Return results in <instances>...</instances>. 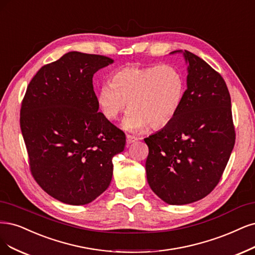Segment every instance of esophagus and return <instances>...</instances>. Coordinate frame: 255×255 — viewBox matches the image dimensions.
Segmentation results:
<instances>
[{
	"instance_id": "34e87169",
	"label": "esophagus",
	"mask_w": 255,
	"mask_h": 255,
	"mask_svg": "<svg viewBox=\"0 0 255 255\" xmlns=\"http://www.w3.org/2000/svg\"><path fill=\"white\" fill-rule=\"evenodd\" d=\"M138 140V138L136 136L133 135H127V143L130 144V143H134Z\"/></svg>"
}]
</instances>
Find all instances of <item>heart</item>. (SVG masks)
<instances>
[{
	"label": "heart",
	"instance_id": "b5f03b06",
	"mask_svg": "<svg viewBox=\"0 0 255 255\" xmlns=\"http://www.w3.org/2000/svg\"><path fill=\"white\" fill-rule=\"evenodd\" d=\"M186 79L170 64L125 66L113 74L111 84L99 87L96 100L104 118L117 120L126 111L124 128L138 131L169 126L182 107Z\"/></svg>",
	"mask_w": 255,
	"mask_h": 255
}]
</instances>
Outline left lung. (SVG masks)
I'll return each instance as SVG.
<instances>
[{"label": "left lung", "instance_id": "left-lung-1", "mask_svg": "<svg viewBox=\"0 0 255 255\" xmlns=\"http://www.w3.org/2000/svg\"><path fill=\"white\" fill-rule=\"evenodd\" d=\"M188 89L169 126L144 139L146 178L169 205L206 197L221 180L235 143L231 98L222 75L192 52H183Z\"/></svg>", "mask_w": 255, "mask_h": 255}]
</instances>
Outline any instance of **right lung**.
<instances>
[{
	"label": "right lung",
	"mask_w": 255,
	"mask_h": 255,
	"mask_svg": "<svg viewBox=\"0 0 255 255\" xmlns=\"http://www.w3.org/2000/svg\"><path fill=\"white\" fill-rule=\"evenodd\" d=\"M107 56L67 52L42 66L21 104L20 127L29 170L47 194L86 205L110 186L113 157L126 134L98 112L94 74L113 63Z\"/></svg>",
	"instance_id": "1"
}]
</instances>
